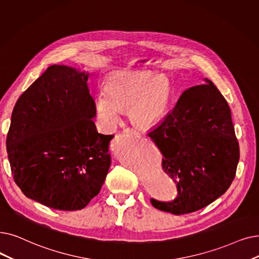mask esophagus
I'll return each instance as SVG.
<instances>
[{
	"label": "esophagus",
	"instance_id": "34e87169",
	"mask_svg": "<svg viewBox=\"0 0 259 259\" xmlns=\"http://www.w3.org/2000/svg\"><path fill=\"white\" fill-rule=\"evenodd\" d=\"M127 132L130 134H141V131L138 129H133V128H129L127 129Z\"/></svg>",
	"mask_w": 259,
	"mask_h": 259
}]
</instances>
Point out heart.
I'll return each mask as SVG.
<instances>
[{
  "mask_svg": "<svg viewBox=\"0 0 259 259\" xmlns=\"http://www.w3.org/2000/svg\"><path fill=\"white\" fill-rule=\"evenodd\" d=\"M106 91L99 92L94 106V119L104 133L113 132L127 109L131 122L148 127L163 118L170 103V85L161 76L147 73L119 72L106 80Z\"/></svg>",
  "mask_w": 259,
  "mask_h": 259,
  "instance_id": "obj_1",
  "label": "heart"
}]
</instances>
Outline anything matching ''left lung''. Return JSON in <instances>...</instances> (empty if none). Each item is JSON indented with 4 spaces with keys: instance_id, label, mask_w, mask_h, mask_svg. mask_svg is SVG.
<instances>
[{
    "instance_id": "8db88e82",
    "label": "left lung",
    "mask_w": 259,
    "mask_h": 259,
    "mask_svg": "<svg viewBox=\"0 0 259 259\" xmlns=\"http://www.w3.org/2000/svg\"><path fill=\"white\" fill-rule=\"evenodd\" d=\"M189 88L147 136L164 155L162 166L178 186L170 202L152 205L174 215L196 211L227 192L236 175L239 144L226 98L207 78Z\"/></svg>"
}]
</instances>
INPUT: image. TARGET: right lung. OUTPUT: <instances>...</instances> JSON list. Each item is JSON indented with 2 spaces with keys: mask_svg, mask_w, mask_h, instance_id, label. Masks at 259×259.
Instances as JSON below:
<instances>
[{
  "mask_svg": "<svg viewBox=\"0 0 259 259\" xmlns=\"http://www.w3.org/2000/svg\"><path fill=\"white\" fill-rule=\"evenodd\" d=\"M89 73L54 64L22 94L6 147L15 182L27 198L59 210L85 207L111 165L113 136L97 132Z\"/></svg>",
  "mask_w": 259,
  "mask_h": 259,
  "instance_id": "obj_1",
  "label": "right lung"
}]
</instances>
